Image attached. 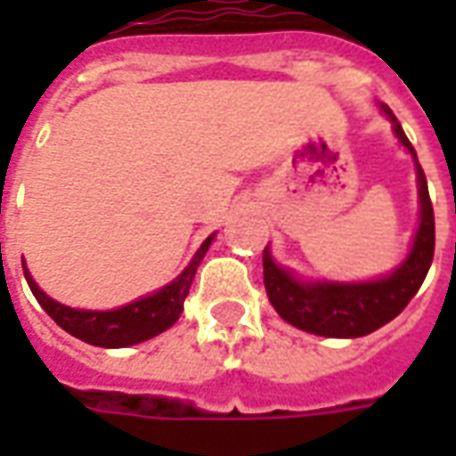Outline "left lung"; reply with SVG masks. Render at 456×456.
Listing matches in <instances>:
<instances>
[{
  "mask_svg": "<svg viewBox=\"0 0 456 456\" xmlns=\"http://www.w3.org/2000/svg\"><path fill=\"white\" fill-rule=\"evenodd\" d=\"M381 112L391 119L393 134L405 149L411 151L418 170V195H420V227L415 232L408 258L393 271L391 276L369 281V283H307L290 271L278 266L264 248V286L268 300L286 322L310 335L322 337H363L401 315L403 307L420 290L422 281L430 271L435 256V212H432L428 180L422 173L412 143L405 131L381 104Z\"/></svg>",
  "mask_w": 456,
  "mask_h": 456,
  "instance_id": "8db88e82",
  "label": "left lung"
}]
</instances>
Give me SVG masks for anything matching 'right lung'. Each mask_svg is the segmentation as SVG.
<instances>
[{"mask_svg":"<svg viewBox=\"0 0 456 456\" xmlns=\"http://www.w3.org/2000/svg\"><path fill=\"white\" fill-rule=\"evenodd\" d=\"M212 239H215V234H209L202 241V247L198 248V254L192 256L188 268L175 281H170L168 286L160 288L159 293L139 297V300H134V303L124 307H117V310H104V313L75 310V307L55 303L53 297H48L41 288L36 286V281L28 273L26 264L24 276L36 300L41 303V307L48 315L53 317L55 325L63 327L68 335L77 337V339L93 344V346H104V349L131 346V344L146 342L151 337L166 332L168 327L178 322L180 313H183V303H185L190 286H192V278H195V271H198L200 261L208 254Z\"/></svg>","mask_w":456,"mask_h":456,"instance_id":"right-lung-1","label":"right lung"}]
</instances>
